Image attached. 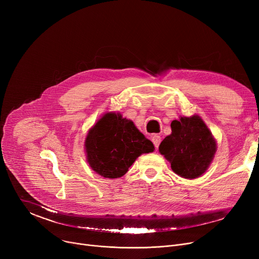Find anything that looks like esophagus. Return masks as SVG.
Wrapping results in <instances>:
<instances>
[{
	"label": "esophagus",
	"mask_w": 259,
	"mask_h": 259,
	"mask_svg": "<svg viewBox=\"0 0 259 259\" xmlns=\"http://www.w3.org/2000/svg\"><path fill=\"white\" fill-rule=\"evenodd\" d=\"M151 140H152V142H153V144H154V147H155V149H157L158 148V146H159V144H160V137L159 135H157V134H154V135H152L151 137Z\"/></svg>",
	"instance_id": "esophagus-1"
}]
</instances>
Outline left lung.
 Masks as SVG:
<instances>
[{"label": "left lung", "mask_w": 259, "mask_h": 259, "mask_svg": "<svg viewBox=\"0 0 259 259\" xmlns=\"http://www.w3.org/2000/svg\"><path fill=\"white\" fill-rule=\"evenodd\" d=\"M171 134L158 150L184 179H196L209 168L216 151V142L198 115L181 117L171 122Z\"/></svg>", "instance_id": "obj_1"}]
</instances>
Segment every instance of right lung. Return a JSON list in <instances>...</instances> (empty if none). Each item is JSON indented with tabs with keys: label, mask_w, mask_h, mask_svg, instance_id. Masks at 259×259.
I'll return each mask as SVG.
<instances>
[{
	"label": "right lung",
	"mask_w": 259,
	"mask_h": 259,
	"mask_svg": "<svg viewBox=\"0 0 259 259\" xmlns=\"http://www.w3.org/2000/svg\"><path fill=\"white\" fill-rule=\"evenodd\" d=\"M85 150L93 171L106 179H117L127 173L141 154L152 152L154 146L133 121L108 112L89 130Z\"/></svg>",
	"instance_id": "add662e5"
}]
</instances>
